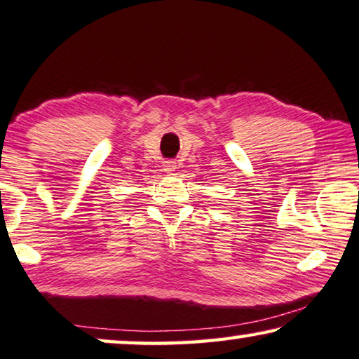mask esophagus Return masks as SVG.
<instances>
[{
    "mask_svg": "<svg viewBox=\"0 0 359 359\" xmlns=\"http://www.w3.org/2000/svg\"><path fill=\"white\" fill-rule=\"evenodd\" d=\"M163 170L167 173H175L176 170H178V163H176L175 161H167L163 163Z\"/></svg>",
    "mask_w": 359,
    "mask_h": 359,
    "instance_id": "1",
    "label": "esophagus"
}]
</instances>
